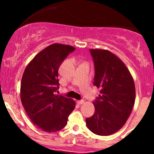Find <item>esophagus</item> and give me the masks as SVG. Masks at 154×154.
Segmentation results:
<instances>
[{
    "mask_svg": "<svg viewBox=\"0 0 154 154\" xmlns=\"http://www.w3.org/2000/svg\"><path fill=\"white\" fill-rule=\"evenodd\" d=\"M77 103L78 104V105H82V104L84 103V100H77Z\"/></svg>",
    "mask_w": 154,
    "mask_h": 154,
    "instance_id": "esophagus-1",
    "label": "esophagus"
}]
</instances>
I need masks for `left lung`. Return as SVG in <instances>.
<instances>
[{"label": "left lung", "mask_w": 154, "mask_h": 154, "mask_svg": "<svg viewBox=\"0 0 154 154\" xmlns=\"http://www.w3.org/2000/svg\"><path fill=\"white\" fill-rule=\"evenodd\" d=\"M95 65L93 85L100 94L93 103L95 114L86 119L92 132L107 136L125 125L135 100L133 77L124 62L115 54L104 49H90Z\"/></svg>", "instance_id": "obj_1"}]
</instances>
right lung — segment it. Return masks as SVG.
I'll use <instances>...</instances> for the list:
<instances>
[{"label":"right lung","mask_w":154,"mask_h":154,"mask_svg":"<svg viewBox=\"0 0 154 154\" xmlns=\"http://www.w3.org/2000/svg\"><path fill=\"white\" fill-rule=\"evenodd\" d=\"M75 48L54 43L39 52L27 64L22 77L20 98L32 122L47 132L61 130L75 108L72 98L56 94L61 63Z\"/></svg>","instance_id":"1"}]
</instances>
